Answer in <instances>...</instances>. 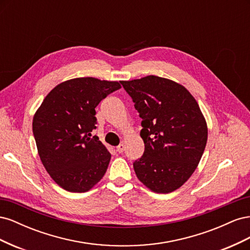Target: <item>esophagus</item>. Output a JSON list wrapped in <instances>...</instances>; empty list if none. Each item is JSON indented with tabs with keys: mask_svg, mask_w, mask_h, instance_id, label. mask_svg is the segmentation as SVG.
<instances>
[{
	"mask_svg": "<svg viewBox=\"0 0 250 250\" xmlns=\"http://www.w3.org/2000/svg\"><path fill=\"white\" fill-rule=\"evenodd\" d=\"M124 150H125V145H124V144H120V145L117 147V151H118L119 153H122Z\"/></svg>",
	"mask_w": 250,
	"mask_h": 250,
	"instance_id": "1",
	"label": "esophagus"
}]
</instances>
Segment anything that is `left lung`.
<instances>
[{
	"label": "left lung",
	"instance_id": "1",
	"mask_svg": "<svg viewBox=\"0 0 250 250\" xmlns=\"http://www.w3.org/2000/svg\"><path fill=\"white\" fill-rule=\"evenodd\" d=\"M142 118L145 151L133 163L141 183L155 193L177 190L191 177L208 141L199 105L179 83L158 76L121 81Z\"/></svg>",
	"mask_w": 250,
	"mask_h": 250
}]
</instances>
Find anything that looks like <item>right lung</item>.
Masks as SVG:
<instances>
[{"mask_svg":"<svg viewBox=\"0 0 250 250\" xmlns=\"http://www.w3.org/2000/svg\"><path fill=\"white\" fill-rule=\"evenodd\" d=\"M121 88L118 81L82 77L56 85L33 117V134L41 161L63 190L83 193L104 176L110 153L96 129V110L104 98Z\"/></svg>","mask_w":250,"mask_h":250,"instance_id":"1","label":"right lung"}]
</instances>
